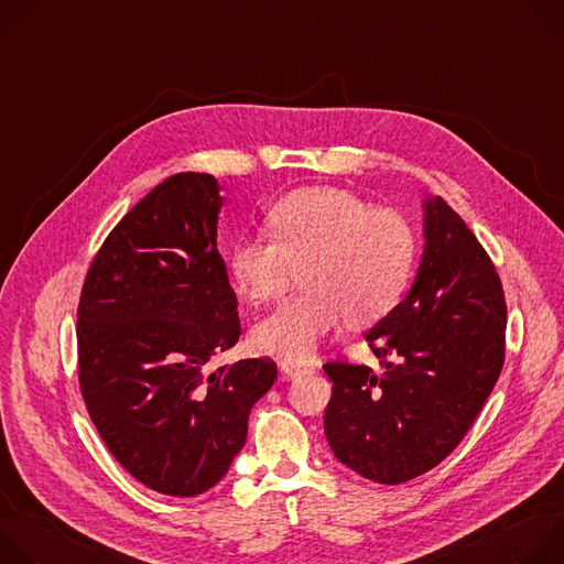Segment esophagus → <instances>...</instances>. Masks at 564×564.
<instances>
[{"label":"esophagus","mask_w":564,"mask_h":564,"mask_svg":"<svg viewBox=\"0 0 564 564\" xmlns=\"http://www.w3.org/2000/svg\"><path fill=\"white\" fill-rule=\"evenodd\" d=\"M312 372V368H301V366H294V364H288V361H283L281 364V375H283V379H296V377H303V375H310Z\"/></svg>","instance_id":"obj_1"}]
</instances>
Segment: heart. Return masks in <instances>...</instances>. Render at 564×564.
<instances>
[{"instance_id":"b5f03b06","label":"heart","mask_w":564,"mask_h":564,"mask_svg":"<svg viewBox=\"0 0 564 564\" xmlns=\"http://www.w3.org/2000/svg\"><path fill=\"white\" fill-rule=\"evenodd\" d=\"M272 236L238 238L229 272L248 299H279L303 268V294L285 301L252 328V346L290 364L307 361L348 316L366 324L386 314L404 292L417 254L404 214L370 207L341 187H307L268 212Z\"/></svg>"}]
</instances>
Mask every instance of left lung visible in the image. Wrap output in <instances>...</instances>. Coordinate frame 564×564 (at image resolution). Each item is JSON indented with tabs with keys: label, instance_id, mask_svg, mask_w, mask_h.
<instances>
[{
	"label": "left lung",
	"instance_id": "left-lung-1",
	"mask_svg": "<svg viewBox=\"0 0 564 564\" xmlns=\"http://www.w3.org/2000/svg\"><path fill=\"white\" fill-rule=\"evenodd\" d=\"M500 276L466 223L440 196L424 200L415 283L366 333L383 366L330 361L326 437L341 464L401 485L453 453L505 366Z\"/></svg>",
	"mask_w": 564,
	"mask_h": 564
}]
</instances>
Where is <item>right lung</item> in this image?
Masks as SVG:
<instances>
[{
    "mask_svg": "<svg viewBox=\"0 0 564 564\" xmlns=\"http://www.w3.org/2000/svg\"><path fill=\"white\" fill-rule=\"evenodd\" d=\"M209 174L153 187L107 236L77 307V372L111 455L144 487L200 496L229 470L276 364L209 370L240 337L216 248L223 198Z\"/></svg>",
    "mask_w": 564,
    "mask_h": 564,
    "instance_id": "1",
    "label": "right lung"
}]
</instances>
